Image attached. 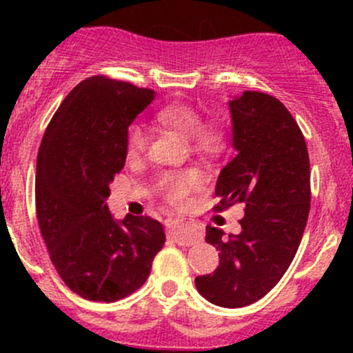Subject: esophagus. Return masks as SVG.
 Segmentation results:
<instances>
[{
  "mask_svg": "<svg viewBox=\"0 0 353 353\" xmlns=\"http://www.w3.org/2000/svg\"><path fill=\"white\" fill-rule=\"evenodd\" d=\"M184 227H186V220H183V219H174L167 223V229H169L170 234H174V239H176V243H179L181 245H191L201 239V236H199L198 232H194V234L183 232Z\"/></svg>",
  "mask_w": 353,
  "mask_h": 353,
  "instance_id": "34e87169",
  "label": "esophagus"
}]
</instances>
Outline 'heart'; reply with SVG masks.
Returning a JSON list of instances; mask_svg holds the SVG:
<instances>
[{"instance_id":"obj_1","label":"heart","mask_w":353,"mask_h":353,"mask_svg":"<svg viewBox=\"0 0 353 353\" xmlns=\"http://www.w3.org/2000/svg\"><path fill=\"white\" fill-rule=\"evenodd\" d=\"M157 121L188 137L193 150L205 155H215L225 145V130L216 121H203L199 110L191 104H170L159 109ZM148 131L141 123H133L126 131V152L131 159L143 155L148 148ZM201 183V172L194 167L167 170L157 177V186L170 203H181Z\"/></svg>"}]
</instances>
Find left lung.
<instances>
[{"instance_id":"8db88e82","label":"left lung","mask_w":353,"mask_h":353,"mask_svg":"<svg viewBox=\"0 0 353 353\" xmlns=\"http://www.w3.org/2000/svg\"><path fill=\"white\" fill-rule=\"evenodd\" d=\"M229 105L237 155L216 181L215 210L243 203V230L223 239V230L206 225L220 263L194 283L212 304L244 307L280 282L297 252L311 208V169L304 134L279 99L248 90Z\"/></svg>"}]
</instances>
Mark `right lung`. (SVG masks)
<instances>
[{"label":"right lung","mask_w":353,"mask_h":353,"mask_svg":"<svg viewBox=\"0 0 353 353\" xmlns=\"http://www.w3.org/2000/svg\"><path fill=\"white\" fill-rule=\"evenodd\" d=\"M154 99L130 81L87 78L61 102L39 148V229L58 275L88 301L116 302L138 290L165 243L159 220L114 222L105 205L126 162L128 126Z\"/></svg>","instance_id":"1"}]
</instances>
